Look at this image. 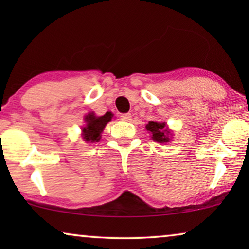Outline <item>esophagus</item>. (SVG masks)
I'll list each match as a JSON object with an SVG mask.
<instances>
[{"instance_id": "1", "label": "esophagus", "mask_w": 249, "mask_h": 249, "mask_svg": "<svg viewBox=\"0 0 249 249\" xmlns=\"http://www.w3.org/2000/svg\"><path fill=\"white\" fill-rule=\"evenodd\" d=\"M121 120H124V121H129L131 119V114L130 113H124L120 115Z\"/></svg>"}]
</instances>
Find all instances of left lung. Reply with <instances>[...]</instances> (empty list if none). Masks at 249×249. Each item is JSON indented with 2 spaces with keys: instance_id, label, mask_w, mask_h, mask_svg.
I'll use <instances>...</instances> for the list:
<instances>
[{
  "instance_id": "obj_1",
  "label": "left lung",
  "mask_w": 249,
  "mask_h": 249,
  "mask_svg": "<svg viewBox=\"0 0 249 249\" xmlns=\"http://www.w3.org/2000/svg\"><path fill=\"white\" fill-rule=\"evenodd\" d=\"M146 129H147V131L151 132V137L153 141L164 144V142H168L171 139L172 134L170 129L166 127L165 122L149 121L146 124Z\"/></svg>"
}]
</instances>
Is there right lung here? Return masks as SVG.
I'll list each match as a JSON object with an SVG mask.
<instances>
[{"label":"right lung","instance_id":"obj_1","mask_svg":"<svg viewBox=\"0 0 249 249\" xmlns=\"http://www.w3.org/2000/svg\"><path fill=\"white\" fill-rule=\"evenodd\" d=\"M112 117H113V114L111 112H107L102 117H96L94 112L88 113L85 117L86 125L81 128V130H83L81 136H83L84 141L86 142H95L100 141L102 131L104 130L107 122L112 120Z\"/></svg>","mask_w":249,"mask_h":249}]
</instances>
